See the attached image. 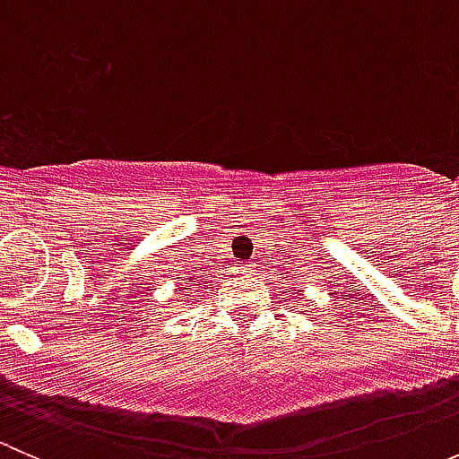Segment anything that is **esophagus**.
I'll use <instances>...</instances> for the list:
<instances>
[{"label": "esophagus", "mask_w": 459, "mask_h": 459, "mask_svg": "<svg viewBox=\"0 0 459 459\" xmlns=\"http://www.w3.org/2000/svg\"><path fill=\"white\" fill-rule=\"evenodd\" d=\"M253 262H244V264H239V271H244V273H251L253 271Z\"/></svg>", "instance_id": "1"}]
</instances>
